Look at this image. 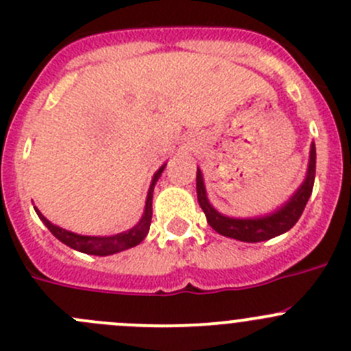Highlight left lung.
<instances>
[{"label": "left lung", "instance_id": "1", "mask_svg": "<svg viewBox=\"0 0 351 351\" xmlns=\"http://www.w3.org/2000/svg\"><path fill=\"white\" fill-rule=\"evenodd\" d=\"M314 176H316V146L313 143L311 144L309 168H307L306 180L300 185V189L293 193L292 198L282 205L278 210L271 212V214L253 219H234L219 214L212 207L207 198V193H205V185L200 169H197V198L205 217H207L208 226L214 231H217L219 234L228 236V238L232 239H239V241L244 243H260L275 238V236L284 234V232L295 226V222L299 221L304 208H306L311 193H313Z\"/></svg>", "mask_w": 351, "mask_h": 351}]
</instances>
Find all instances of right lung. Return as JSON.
Segmentation results:
<instances>
[{
  "label": "right lung",
  "instance_id": "obj_1",
  "mask_svg": "<svg viewBox=\"0 0 351 351\" xmlns=\"http://www.w3.org/2000/svg\"><path fill=\"white\" fill-rule=\"evenodd\" d=\"M166 166V165H165ZM165 166L158 169L153 176V182H151L149 192H147V198H146V208H144V214L141 217V221L134 226L132 229L125 232H120V234L115 236H81V234H74V232L66 231V229L58 228V226L52 224L51 221L44 217L40 212L35 208L37 215L40 217V221L47 226L49 231L56 236L61 243H64L66 246L73 247V250L81 251V253L86 254H97V256H107V254H113L119 253V251L129 250V247L137 246L149 232V226H151V219H153V192H154V185L158 182V178L161 176L162 169Z\"/></svg>",
  "mask_w": 351,
  "mask_h": 351
}]
</instances>
